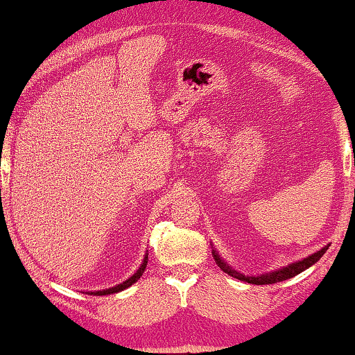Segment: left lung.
Instances as JSON below:
<instances>
[{"label": "left lung", "instance_id": "obj_1", "mask_svg": "<svg viewBox=\"0 0 355 355\" xmlns=\"http://www.w3.org/2000/svg\"><path fill=\"white\" fill-rule=\"evenodd\" d=\"M328 250V245H324L323 249H320L318 252H315V254L309 255L307 259H302L299 261H294V263H291L288 266H283V268L279 270H275V271H270V273H265V275H259V276H245L239 273V271L232 270L230 265L226 263L225 260L221 259L220 255H218L216 250H213V257H215L216 263L220 268L227 273L232 278L236 279H241V281H245V283H250V284H273V283H279V281H284V279H289L293 278V276L302 273L304 270H307L312 266L313 263H317V261L322 259L324 252Z\"/></svg>", "mask_w": 355, "mask_h": 355}]
</instances>
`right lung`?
<instances>
[{"label":"right lung","mask_w":355,"mask_h":355,"mask_svg":"<svg viewBox=\"0 0 355 355\" xmlns=\"http://www.w3.org/2000/svg\"><path fill=\"white\" fill-rule=\"evenodd\" d=\"M147 263H148V254H145V257H144V261H142V265L139 266V270L135 271V273L130 276L129 279H125L124 283H121V284H116V286H113V288H110V289H101V291H95V293H92L90 291V295L94 294V295H108V294H116V293H121V291H124V289H128L129 286H132L135 281H137L140 276H142V273L145 271V268H147Z\"/></svg>","instance_id":"1"}]
</instances>
